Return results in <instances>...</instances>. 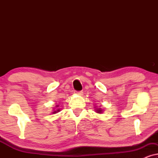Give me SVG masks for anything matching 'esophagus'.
<instances>
[{"instance_id": "34e87169", "label": "esophagus", "mask_w": 158, "mask_h": 158, "mask_svg": "<svg viewBox=\"0 0 158 158\" xmlns=\"http://www.w3.org/2000/svg\"><path fill=\"white\" fill-rule=\"evenodd\" d=\"M76 94L77 95H79V96H83V91H78V92H76Z\"/></svg>"}]
</instances>
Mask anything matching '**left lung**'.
I'll list each match as a JSON object with an SVG mask.
<instances>
[{"instance_id": "8db88e82", "label": "left lung", "mask_w": 158, "mask_h": 158, "mask_svg": "<svg viewBox=\"0 0 158 158\" xmlns=\"http://www.w3.org/2000/svg\"><path fill=\"white\" fill-rule=\"evenodd\" d=\"M94 108H95V111H96V113H98V114H102L103 113V110L101 109V108H96V106L94 107Z\"/></svg>"}]
</instances>
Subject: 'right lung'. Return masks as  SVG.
Here are the masks:
<instances>
[{"label": "right lung", "instance_id": "1", "mask_svg": "<svg viewBox=\"0 0 158 158\" xmlns=\"http://www.w3.org/2000/svg\"><path fill=\"white\" fill-rule=\"evenodd\" d=\"M58 107H59V105H56L55 106V109H53V111H52V114H57V112H59L60 110V109H58Z\"/></svg>", "mask_w": 158, "mask_h": 158}]
</instances>
